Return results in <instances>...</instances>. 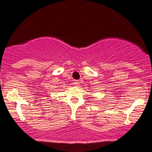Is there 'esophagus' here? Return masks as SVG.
Here are the masks:
<instances>
[{"label":"esophagus","instance_id":"1","mask_svg":"<svg viewBox=\"0 0 152 152\" xmlns=\"http://www.w3.org/2000/svg\"><path fill=\"white\" fill-rule=\"evenodd\" d=\"M74 84H76V85H80V81H79V80H75L74 82Z\"/></svg>","mask_w":152,"mask_h":152}]
</instances>
